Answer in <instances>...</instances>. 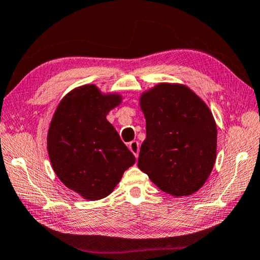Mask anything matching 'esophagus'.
<instances>
[{
  "label": "esophagus",
  "instance_id": "esophagus-1",
  "mask_svg": "<svg viewBox=\"0 0 260 260\" xmlns=\"http://www.w3.org/2000/svg\"><path fill=\"white\" fill-rule=\"evenodd\" d=\"M128 148L129 150L133 152L135 157H138L139 156V150H140V146H139V142L138 141H132L128 143Z\"/></svg>",
  "mask_w": 260,
  "mask_h": 260
}]
</instances>
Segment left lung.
Listing matches in <instances>:
<instances>
[{"label":"left lung","mask_w":260,"mask_h":260,"mask_svg":"<svg viewBox=\"0 0 260 260\" xmlns=\"http://www.w3.org/2000/svg\"><path fill=\"white\" fill-rule=\"evenodd\" d=\"M147 138L138 167L163 192L183 197L207 180L216 157V125L187 86L160 83L141 98Z\"/></svg>","instance_id":"1"}]
</instances>
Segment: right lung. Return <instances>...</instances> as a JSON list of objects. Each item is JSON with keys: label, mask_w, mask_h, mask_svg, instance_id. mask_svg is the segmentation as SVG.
Returning <instances> with one entry per match:
<instances>
[{"label": "right lung", "mask_w": 260, "mask_h": 260, "mask_svg": "<svg viewBox=\"0 0 260 260\" xmlns=\"http://www.w3.org/2000/svg\"><path fill=\"white\" fill-rule=\"evenodd\" d=\"M119 103L118 94L103 96L94 85L80 86L60 103L49 126L47 149L56 176L88 200L108 197L135 162L106 120Z\"/></svg>", "instance_id": "obj_1"}]
</instances>
